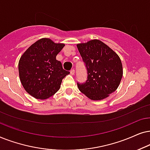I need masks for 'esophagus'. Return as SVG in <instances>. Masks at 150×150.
<instances>
[{"mask_svg": "<svg viewBox=\"0 0 150 150\" xmlns=\"http://www.w3.org/2000/svg\"><path fill=\"white\" fill-rule=\"evenodd\" d=\"M70 73H71V75H73L74 74H75V70H74V69H71V71H70Z\"/></svg>", "mask_w": 150, "mask_h": 150, "instance_id": "obj_1", "label": "esophagus"}]
</instances>
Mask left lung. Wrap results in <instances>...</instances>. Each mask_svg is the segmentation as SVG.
I'll return each instance as SVG.
<instances>
[{"label": "left lung", "mask_w": 150, "mask_h": 150, "mask_svg": "<svg viewBox=\"0 0 150 150\" xmlns=\"http://www.w3.org/2000/svg\"><path fill=\"white\" fill-rule=\"evenodd\" d=\"M87 69L86 82L77 83L81 93L91 100L109 97L120 84L123 67L120 57L108 46L99 40L77 45Z\"/></svg>", "instance_id": "1"}]
</instances>
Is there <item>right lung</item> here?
Returning <instances> with one entry per match:
<instances>
[{"label":"right lung","instance_id":"obj_1","mask_svg":"<svg viewBox=\"0 0 150 150\" xmlns=\"http://www.w3.org/2000/svg\"><path fill=\"white\" fill-rule=\"evenodd\" d=\"M64 46L44 38L30 46L20 58V80L34 98L46 99L53 96L60 88L62 79L70 73L56 59Z\"/></svg>","mask_w":150,"mask_h":150}]
</instances>
